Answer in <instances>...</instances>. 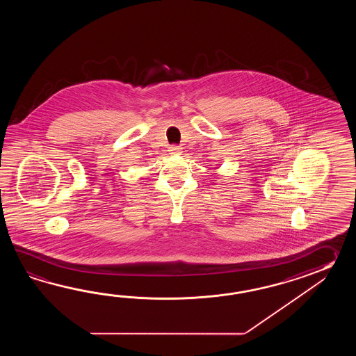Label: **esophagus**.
Listing matches in <instances>:
<instances>
[{
  "label": "esophagus",
  "mask_w": 356,
  "mask_h": 356,
  "mask_svg": "<svg viewBox=\"0 0 356 356\" xmlns=\"http://www.w3.org/2000/svg\"><path fill=\"white\" fill-rule=\"evenodd\" d=\"M181 147H179V146H175V145H173V146H170L169 147V154H172V155H178V154H181Z\"/></svg>",
  "instance_id": "esophagus-1"
}]
</instances>
